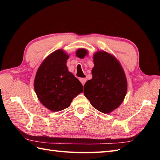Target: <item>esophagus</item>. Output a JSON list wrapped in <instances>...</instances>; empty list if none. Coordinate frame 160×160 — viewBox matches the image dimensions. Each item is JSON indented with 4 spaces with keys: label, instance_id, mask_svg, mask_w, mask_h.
Masks as SVG:
<instances>
[{
    "label": "esophagus",
    "instance_id": "esophagus-1",
    "mask_svg": "<svg viewBox=\"0 0 160 160\" xmlns=\"http://www.w3.org/2000/svg\"><path fill=\"white\" fill-rule=\"evenodd\" d=\"M79 80H80V81H81V83L82 84H83V85H85V82L87 81V79H86V78H80Z\"/></svg>",
    "mask_w": 160,
    "mask_h": 160
}]
</instances>
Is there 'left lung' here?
Returning <instances> with one entry per match:
<instances>
[{"label": "left lung", "mask_w": 160, "mask_h": 160, "mask_svg": "<svg viewBox=\"0 0 160 160\" xmlns=\"http://www.w3.org/2000/svg\"><path fill=\"white\" fill-rule=\"evenodd\" d=\"M86 51L79 49L77 55L83 58ZM93 78L84 85V95L94 108L103 113L117 109L127 93V79L118 61L105 51L98 52L93 57Z\"/></svg>", "instance_id": "1"}]
</instances>
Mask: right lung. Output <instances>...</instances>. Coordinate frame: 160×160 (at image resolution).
I'll return each instance as SVG.
<instances>
[{
	"mask_svg": "<svg viewBox=\"0 0 160 160\" xmlns=\"http://www.w3.org/2000/svg\"><path fill=\"white\" fill-rule=\"evenodd\" d=\"M69 56L62 50L51 53L38 68L34 88L38 99L47 108L59 111L69 107L75 97L83 92L81 82L68 71Z\"/></svg>",
	"mask_w": 160,
	"mask_h": 160,
	"instance_id": "add662e5",
	"label": "right lung"
}]
</instances>
